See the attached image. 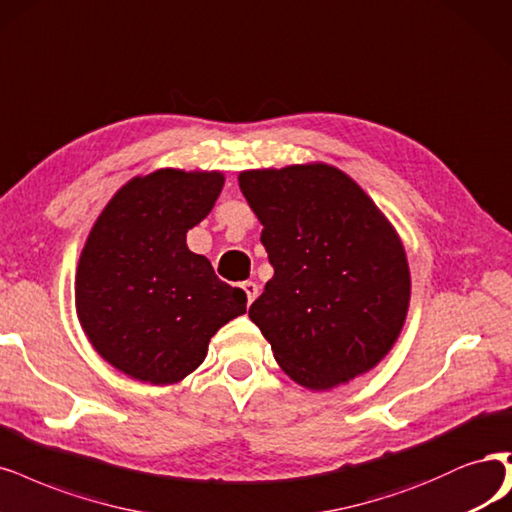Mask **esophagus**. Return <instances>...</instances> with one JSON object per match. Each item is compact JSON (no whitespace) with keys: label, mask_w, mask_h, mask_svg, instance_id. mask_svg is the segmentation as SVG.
<instances>
[{"label":"esophagus","mask_w":512,"mask_h":512,"mask_svg":"<svg viewBox=\"0 0 512 512\" xmlns=\"http://www.w3.org/2000/svg\"><path fill=\"white\" fill-rule=\"evenodd\" d=\"M241 288H243L245 296H248V305H252L256 301V296H258V286L254 284V281H243Z\"/></svg>","instance_id":"obj_1"}]
</instances>
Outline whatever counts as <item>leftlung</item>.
<instances>
[{"mask_svg": "<svg viewBox=\"0 0 512 512\" xmlns=\"http://www.w3.org/2000/svg\"><path fill=\"white\" fill-rule=\"evenodd\" d=\"M239 188L275 275L250 307L284 373L324 392L375 368L407 320L411 273L392 222L326 163L250 169Z\"/></svg>", "mask_w": 512, "mask_h": 512, "instance_id": "left-lung-1", "label": "left lung"}]
</instances>
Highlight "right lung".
I'll return each instance as SVG.
<instances>
[{"label": "right lung", "instance_id": "1", "mask_svg": "<svg viewBox=\"0 0 512 512\" xmlns=\"http://www.w3.org/2000/svg\"><path fill=\"white\" fill-rule=\"evenodd\" d=\"M220 171L135 175L103 207L76 271V313L97 354L131 379L171 385L199 368L209 339L245 313V292L188 250L214 207Z\"/></svg>", "mask_w": 512, "mask_h": 512}]
</instances>
